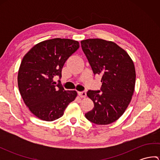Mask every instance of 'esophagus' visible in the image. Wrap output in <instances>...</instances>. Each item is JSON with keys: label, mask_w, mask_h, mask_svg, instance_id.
<instances>
[{"label": "esophagus", "mask_w": 160, "mask_h": 160, "mask_svg": "<svg viewBox=\"0 0 160 160\" xmlns=\"http://www.w3.org/2000/svg\"><path fill=\"white\" fill-rule=\"evenodd\" d=\"M78 93L80 98H85L87 96V93L85 91H80V92H78Z\"/></svg>", "instance_id": "obj_1"}]
</instances>
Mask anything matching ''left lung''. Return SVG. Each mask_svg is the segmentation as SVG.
<instances>
[{"mask_svg": "<svg viewBox=\"0 0 160 160\" xmlns=\"http://www.w3.org/2000/svg\"><path fill=\"white\" fill-rule=\"evenodd\" d=\"M81 46L94 75H101L102 83L100 90L88 91L94 108L85 117L96 124H111L122 116L131 100L136 77L133 62L113 42L87 39Z\"/></svg>", "mask_w": 160, "mask_h": 160, "instance_id": "1", "label": "left lung"}]
</instances>
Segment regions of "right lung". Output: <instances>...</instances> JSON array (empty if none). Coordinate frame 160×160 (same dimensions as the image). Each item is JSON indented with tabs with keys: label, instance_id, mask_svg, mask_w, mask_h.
<instances>
[{
	"label": "right lung",
	"instance_id": "1",
	"mask_svg": "<svg viewBox=\"0 0 160 160\" xmlns=\"http://www.w3.org/2000/svg\"><path fill=\"white\" fill-rule=\"evenodd\" d=\"M71 39L53 38L39 42L23 57L18 74V85L24 102L37 118L53 121L77 96L76 91H65L53 78L62 77L66 60L79 48Z\"/></svg>",
	"mask_w": 160,
	"mask_h": 160
}]
</instances>
